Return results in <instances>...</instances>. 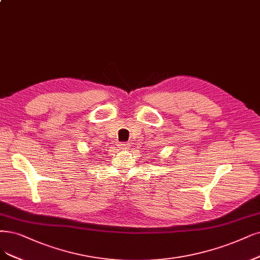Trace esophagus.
Instances as JSON below:
<instances>
[{"label":"esophagus","mask_w":260,"mask_h":260,"mask_svg":"<svg viewBox=\"0 0 260 260\" xmlns=\"http://www.w3.org/2000/svg\"><path fill=\"white\" fill-rule=\"evenodd\" d=\"M129 147H131V145H129L128 142H121L120 145H119V148H120V149H123V150L129 149Z\"/></svg>","instance_id":"34e87169"}]
</instances>
